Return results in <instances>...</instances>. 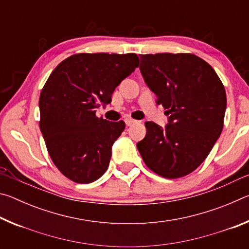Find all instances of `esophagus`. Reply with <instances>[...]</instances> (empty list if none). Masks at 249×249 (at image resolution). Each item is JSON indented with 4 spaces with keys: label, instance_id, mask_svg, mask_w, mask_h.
Returning <instances> with one entry per match:
<instances>
[{
    "label": "esophagus",
    "instance_id": "34e87169",
    "mask_svg": "<svg viewBox=\"0 0 249 249\" xmlns=\"http://www.w3.org/2000/svg\"><path fill=\"white\" fill-rule=\"evenodd\" d=\"M135 122H136V121L133 120V119H126V120H125V123H126V125H127V126L133 125V124L135 123Z\"/></svg>",
    "mask_w": 249,
    "mask_h": 249
}]
</instances>
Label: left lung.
Masks as SVG:
<instances>
[{
	"label": "left lung",
	"mask_w": 249,
	"mask_h": 249,
	"mask_svg": "<svg viewBox=\"0 0 249 249\" xmlns=\"http://www.w3.org/2000/svg\"><path fill=\"white\" fill-rule=\"evenodd\" d=\"M141 72L156 103L167 109L165 128L146 122L137 142L146 166L167 179L199 167L220 137L226 109L224 86L215 70L193 53L141 54Z\"/></svg>",
	"instance_id": "left-lung-1"
}]
</instances>
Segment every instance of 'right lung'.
<instances>
[{
  "mask_svg": "<svg viewBox=\"0 0 249 249\" xmlns=\"http://www.w3.org/2000/svg\"><path fill=\"white\" fill-rule=\"evenodd\" d=\"M138 64L136 53H75L46 81L39 127L54 166L73 182H93L107 171L125 123L98 117L95 109L111 103L115 88Z\"/></svg>",
  "mask_w": 249,
  "mask_h": 249,
  "instance_id": "right-lung-1",
  "label": "right lung"
}]
</instances>
